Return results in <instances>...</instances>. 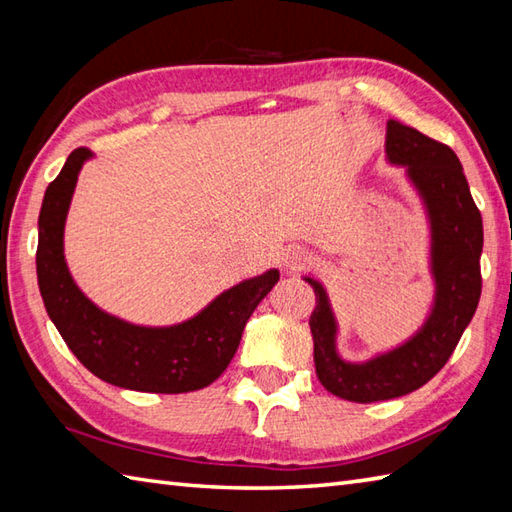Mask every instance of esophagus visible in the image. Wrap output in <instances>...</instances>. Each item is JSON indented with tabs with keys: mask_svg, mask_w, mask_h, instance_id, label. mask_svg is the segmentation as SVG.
Listing matches in <instances>:
<instances>
[{
	"mask_svg": "<svg viewBox=\"0 0 512 512\" xmlns=\"http://www.w3.org/2000/svg\"><path fill=\"white\" fill-rule=\"evenodd\" d=\"M312 253L308 248H292V253L286 259V268L290 270H301L312 264Z\"/></svg>",
	"mask_w": 512,
	"mask_h": 512,
	"instance_id": "obj_1",
	"label": "esophagus"
}]
</instances>
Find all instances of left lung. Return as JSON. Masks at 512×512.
Instances as JSON below:
<instances>
[{
	"instance_id": "left-lung-1",
	"label": "left lung",
	"mask_w": 512,
	"mask_h": 512,
	"mask_svg": "<svg viewBox=\"0 0 512 512\" xmlns=\"http://www.w3.org/2000/svg\"><path fill=\"white\" fill-rule=\"evenodd\" d=\"M387 156L407 167L427 204L436 306L424 328L394 352L361 365L345 363L334 347L336 323L325 290L319 281L306 277L317 292V308L310 317L317 376L330 394L350 402L398 398L429 383L447 365L482 295V215L455 151L418 129L389 121Z\"/></svg>"
}]
</instances>
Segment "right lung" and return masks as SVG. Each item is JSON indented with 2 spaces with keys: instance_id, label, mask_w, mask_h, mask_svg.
<instances>
[{
  "instance_id": "obj_1",
  "label": "right lung",
  "mask_w": 512,
  "mask_h": 512,
  "mask_svg": "<svg viewBox=\"0 0 512 512\" xmlns=\"http://www.w3.org/2000/svg\"><path fill=\"white\" fill-rule=\"evenodd\" d=\"M85 158L90 149L72 151L48 184L39 213L37 277L52 323L72 354L110 385L149 394H187L211 385L231 363L246 321L279 273L242 281L173 328H140L101 312L74 286L63 259V224Z\"/></svg>"
}]
</instances>
